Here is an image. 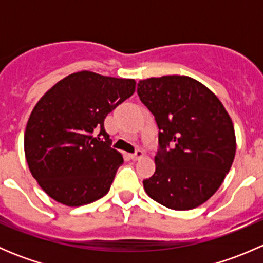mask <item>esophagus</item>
Masks as SVG:
<instances>
[{
    "label": "esophagus",
    "instance_id": "34e87169",
    "mask_svg": "<svg viewBox=\"0 0 263 263\" xmlns=\"http://www.w3.org/2000/svg\"><path fill=\"white\" fill-rule=\"evenodd\" d=\"M142 156H144V151L142 150H140V148H137L136 151H135L134 154H131V159L132 160H139V159H141Z\"/></svg>",
    "mask_w": 263,
    "mask_h": 263
}]
</instances>
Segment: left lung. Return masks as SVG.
<instances>
[{
  "mask_svg": "<svg viewBox=\"0 0 263 263\" xmlns=\"http://www.w3.org/2000/svg\"><path fill=\"white\" fill-rule=\"evenodd\" d=\"M155 117L159 150L146 193L173 210H192L219 190L235 156L232 118L216 95L188 76L150 78L137 84Z\"/></svg>",
  "mask_w": 263,
  "mask_h": 263,
  "instance_id": "obj_1",
  "label": "left lung"
}]
</instances>
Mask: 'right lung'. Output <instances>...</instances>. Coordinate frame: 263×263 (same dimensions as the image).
<instances>
[{
	"mask_svg": "<svg viewBox=\"0 0 263 263\" xmlns=\"http://www.w3.org/2000/svg\"><path fill=\"white\" fill-rule=\"evenodd\" d=\"M135 89L134 79L80 71L58 81L36 103L24 150L31 176L49 197L76 208L107 195L123 158L110 147L104 119Z\"/></svg>",
	"mask_w": 263,
	"mask_h": 263,
	"instance_id": "right-lung-1",
	"label": "right lung"
}]
</instances>
